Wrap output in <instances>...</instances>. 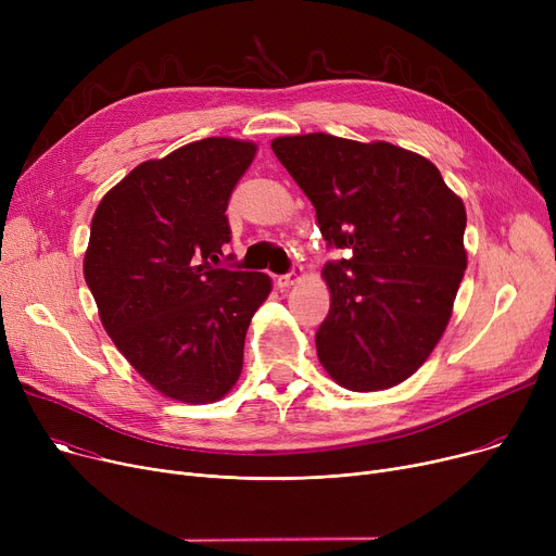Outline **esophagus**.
<instances>
[{"instance_id": "34e87169", "label": "esophagus", "mask_w": 556, "mask_h": 556, "mask_svg": "<svg viewBox=\"0 0 556 556\" xmlns=\"http://www.w3.org/2000/svg\"><path fill=\"white\" fill-rule=\"evenodd\" d=\"M302 277H304V270H302V268H293V270L286 273V275H279V277H277V283H279L281 288H288V286L298 283Z\"/></svg>"}]
</instances>
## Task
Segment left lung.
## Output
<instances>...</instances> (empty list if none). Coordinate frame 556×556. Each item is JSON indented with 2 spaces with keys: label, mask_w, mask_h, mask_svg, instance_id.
Masks as SVG:
<instances>
[{
  "label": "left lung",
  "mask_w": 556,
  "mask_h": 556,
  "mask_svg": "<svg viewBox=\"0 0 556 556\" xmlns=\"http://www.w3.org/2000/svg\"><path fill=\"white\" fill-rule=\"evenodd\" d=\"M277 160L313 202L329 250L331 308L317 358L346 390H386L440 342L466 270L462 200L440 168L388 141L279 137Z\"/></svg>",
  "instance_id": "obj_1"
}]
</instances>
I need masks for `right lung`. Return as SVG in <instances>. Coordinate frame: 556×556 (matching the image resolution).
<instances>
[{
    "mask_svg": "<svg viewBox=\"0 0 556 556\" xmlns=\"http://www.w3.org/2000/svg\"><path fill=\"white\" fill-rule=\"evenodd\" d=\"M256 153L207 137L143 162L92 218L85 281L128 363L164 396L212 403L243 369L245 333L270 277L218 268L229 195Z\"/></svg>",
    "mask_w": 556,
    "mask_h": 556,
    "instance_id": "obj_1",
    "label": "right lung"
}]
</instances>
